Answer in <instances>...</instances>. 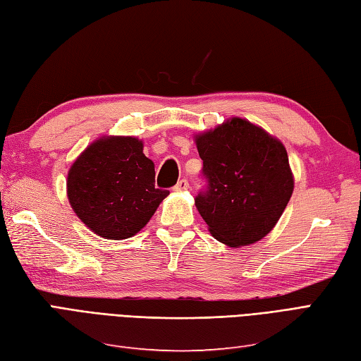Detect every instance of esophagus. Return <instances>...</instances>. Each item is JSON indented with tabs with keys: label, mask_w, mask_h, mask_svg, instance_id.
<instances>
[{
	"label": "esophagus",
	"mask_w": 361,
	"mask_h": 361,
	"mask_svg": "<svg viewBox=\"0 0 361 361\" xmlns=\"http://www.w3.org/2000/svg\"><path fill=\"white\" fill-rule=\"evenodd\" d=\"M188 188H190V183H188L187 179H180V180L173 187L174 191H187Z\"/></svg>",
	"instance_id": "esophagus-1"
}]
</instances>
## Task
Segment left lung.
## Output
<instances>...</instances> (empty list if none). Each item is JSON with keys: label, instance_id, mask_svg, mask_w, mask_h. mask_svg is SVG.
I'll return each instance as SVG.
<instances>
[{"label": "left lung", "instance_id": "left-lung-1", "mask_svg": "<svg viewBox=\"0 0 361 361\" xmlns=\"http://www.w3.org/2000/svg\"><path fill=\"white\" fill-rule=\"evenodd\" d=\"M196 144L205 187L195 202L211 234L230 247L260 240L293 195L285 147L239 118L197 136Z\"/></svg>", "mask_w": 361, "mask_h": 361}]
</instances>
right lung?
Wrapping results in <instances>:
<instances>
[{
  "mask_svg": "<svg viewBox=\"0 0 361 361\" xmlns=\"http://www.w3.org/2000/svg\"><path fill=\"white\" fill-rule=\"evenodd\" d=\"M70 205L101 237L128 239L144 228L169 190L154 187V164L136 137H107L78 157L67 178Z\"/></svg>",
  "mask_w": 361,
  "mask_h": 361,
  "instance_id": "1",
  "label": "right lung"
}]
</instances>
